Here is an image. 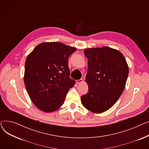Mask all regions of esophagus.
<instances>
[{"label": "esophagus", "instance_id": "esophagus-1", "mask_svg": "<svg viewBox=\"0 0 149 149\" xmlns=\"http://www.w3.org/2000/svg\"><path fill=\"white\" fill-rule=\"evenodd\" d=\"M83 79H80V80H77L76 81V83H77V84H80V83H83Z\"/></svg>", "mask_w": 149, "mask_h": 149}]
</instances>
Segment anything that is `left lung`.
<instances>
[{
  "label": "left lung",
  "mask_w": 149,
  "mask_h": 149,
  "mask_svg": "<svg viewBox=\"0 0 149 149\" xmlns=\"http://www.w3.org/2000/svg\"><path fill=\"white\" fill-rule=\"evenodd\" d=\"M88 69L86 94L81 97L83 106L94 113L112 107L122 94L129 74L126 59L119 51L103 46L85 49Z\"/></svg>",
  "instance_id": "left-lung-1"
}]
</instances>
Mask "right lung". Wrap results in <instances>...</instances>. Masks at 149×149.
<instances>
[{"instance_id":"obj_1","label":"right lung","mask_w":149,"mask_h":149,"mask_svg":"<svg viewBox=\"0 0 149 149\" xmlns=\"http://www.w3.org/2000/svg\"><path fill=\"white\" fill-rule=\"evenodd\" d=\"M76 48L60 42L39 44L26 58L24 83L33 103L45 112L57 110L75 81L70 78L68 58Z\"/></svg>"}]
</instances>
